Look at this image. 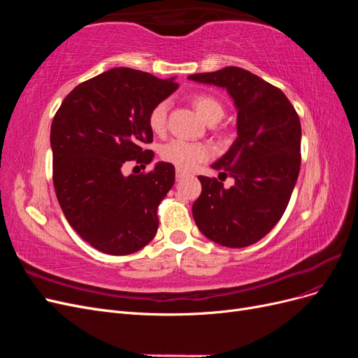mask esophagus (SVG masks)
<instances>
[{
    "label": "esophagus",
    "instance_id": "34e87169",
    "mask_svg": "<svg viewBox=\"0 0 358 358\" xmlns=\"http://www.w3.org/2000/svg\"><path fill=\"white\" fill-rule=\"evenodd\" d=\"M188 175L187 171H183V170H180V169H176V178L178 179H182V178H185Z\"/></svg>",
    "mask_w": 358,
    "mask_h": 358
}]
</instances>
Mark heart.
Listing matches in <instances>:
<instances>
[{
    "label": "heart",
    "mask_w": 358,
    "mask_h": 358,
    "mask_svg": "<svg viewBox=\"0 0 358 358\" xmlns=\"http://www.w3.org/2000/svg\"><path fill=\"white\" fill-rule=\"evenodd\" d=\"M192 104L201 115L204 121L215 124L224 116L222 103L210 94H196L192 96ZM169 101H158L148 115V125L154 134H162L167 127ZM213 155V149L203 142H188V140H171L159 150V157L180 170H194L201 162L208 161Z\"/></svg>",
    "instance_id": "obj_1"
}]
</instances>
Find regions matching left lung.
<instances>
[{
  "label": "left lung",
  "instance_id": "1",
  "mask_svg": "<svg viewBox=\"0 0 358 358\" xmlns=\"http://www.w3.org/2000/svg\"><path fill=\"white\" fill-rule=\"evenodd\" d=\"M191 80L225 88L237 109V138L212 164L234 179L229 189L216 178L199 176L192 204L199 230L227 248L258 242L282 218L300 171L301 127L285 94L251 71L225 67L191 74Z\"/></svg>",
  "mask_w": 358,
  "mask_h": 358
}]
</instances>
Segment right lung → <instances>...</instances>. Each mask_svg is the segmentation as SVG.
I'll return each instance as SVG.
<instances>
[{"mask_svg": "<svg viewBox=\"0 0 358 358\" xmlns=\"http://www.w3.org/2000/svg\"><path fill=\"white\" fill-rule=\"evenodd\" d=\"M178 83L127 67L82 82L64 99L50 127L53 187L69 224L110 255L137 252L158 230L157 209L175 183V166L122 175L128 161L154 159L150 109Z\"/></svg>", "mask_w": 358, "mask_h": 358, "instance_id": "1", "label": "right lung"}]
</instances>
